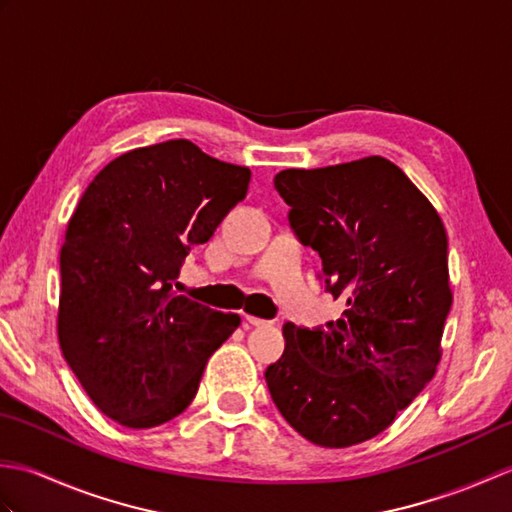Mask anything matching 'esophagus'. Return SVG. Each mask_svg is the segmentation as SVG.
<instances>
[{
  "instance_id": "obj_1",
  "label": "esophagus",
  "mask_w": 512,
  "mask_h": 512,
  "mask_svg": "<svg viewBox=\"0 0 512 512\" xmlns=\"http://www.w3.org/2000/svg\"><path fill=\"white\" fill-rule=\"evenodd\" d=\"M244 321H246V325H253V328H268V325H273V321H266V319L250 317V314H246Z\"/></svg>"
}]
</instances>
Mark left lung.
<instances>
[{
    "instance_id": "left-lung-1",
    "label": "left lung",
    "mask_w": 512,
    "mask_h": 512,
    "mask_svg": "<svg viewBox=\"0 0 512 512\" xmlns=\"http://www.w3.org/2000/svg\"><path fill=\"white\" fill-rule=\"evenodd\" d=\"M275 189L345 310L325 328L286 323V350L266 383L292 429L345 449L385 431L436 374L453 301L447 231L416 184L380 156L279 171Z\"/></svg>"
}]
</instances>
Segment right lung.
Returning a JSON list of instances; mask_svg holds the SVG:
<instances>
[{
    "label": "right lung",
    "instance_id": "1",
    "mask_svg": "<svg viewBox=\"0 0 512 512\" xmlns=\"http://www.w3.org/2000/svg\"><path fill=\"white\" fill-rule=\"evenodd\" d=\"M250 169L191 140L132 149L85 189L61 246L59 343L107 418L151 429L191 405L209 356L239 325L176 295L193 246L246 198Z\"/></svg>",
    "mask_w": 512,
    "mask_h": 512
}]
</instances>
